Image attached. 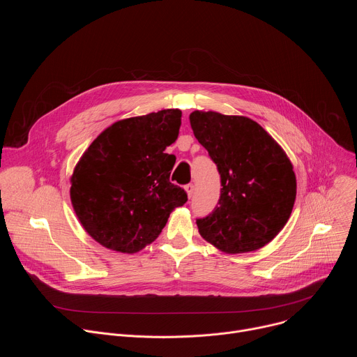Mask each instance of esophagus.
<instances>
[{
  "label": "esophagus",
  "mask_w": 357,
  "mask_h": 357,
  "mask_svg": "<svg viewBox=\"0 0 357 357\" xmlns=\"http://www.w3.org/2000/svg\"><path fill=\"white\" fill-rule=\"evenodd\" d=\"M185 190H186L188 196H189V197H192V195H193V190H195V186H193L192 183H188V185L185 186Z\"/></svg>",
  "instance_id": "esophagus-1"
}]
</instances>
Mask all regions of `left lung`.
<instances>
[{"label":"left lung","instance_id":"obj_1","mask_svg":"<svg viewBox=\"0 0 357 357\" xmlns=\"http://www.w3.org/2000/svg\"><path fill=\"white\" fill-rule=\"evenodd\" d=\"M189 120L222 178L219 206L196 220L200 236L227 254L264 247L288 222L296 196V178L285 151L244 116L196 110Z\"/></svg>","mask_w":357,"mask_h":357}]
</instances>
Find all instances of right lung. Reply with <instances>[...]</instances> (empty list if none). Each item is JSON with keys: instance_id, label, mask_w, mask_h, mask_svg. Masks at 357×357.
<instances>
[{"instance_id": "obj_1", "label": "right lung", "mask_w": 357, "mask_h": 357, "mask_svg": "<svg viewBox=\"0 0 357 357\" xmlns=\"http://www.w3.org/2000/svg\"><path fill=\"white\" fill-rule=\"evenodd\" d=\"M182 112L161 110L116 121L83 152L70 176L75 213L98 244L134 254L154 241L188 200L169 182Z\"/></svg>"}]
</instances>
